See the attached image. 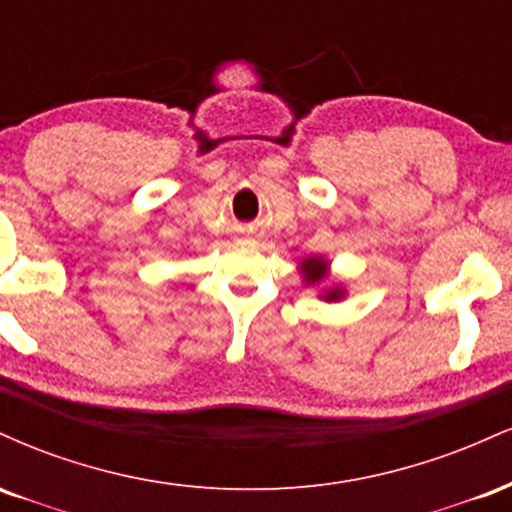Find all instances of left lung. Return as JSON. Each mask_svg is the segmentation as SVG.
<instances>
[{"label":"left lung","instance_id":"obj_1","mask_svg":"<svg viewBox=\"0 0 512 512\" xmlns=\"http://www.w3.org/2000/svg\"><path fill=\"white\" fill-rule=\"evenodd\" d=\"M303 274H305V281L308 284H315V281H322L325 279V262L322 260H305L303 262ZM342 296V291H330L327 293V301H337V298Z\"/></svg>","mask_w":512,"mask_h":512}]
</instances>
